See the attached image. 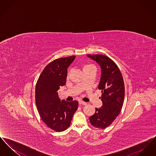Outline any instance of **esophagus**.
I'll list each match as a JSON object with an SVG mask.
<instances>
[{"mask_svg": "<svg viewBox=\"0 0 156 156\" xmlns=\"http://www.w3.org/2000/svg\"><path fill=\"white\" fill-rule=\"evenodd\" d=\"M79 104H80V105H87V103L85 102L81 101H79Z\"/></svg>", "mask_w": 156, "mask_h": 156, "instance_id": "1", "label": "esophagus"}]
</instances>
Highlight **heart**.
<instances>
[{"instance_id": "1", "label": "heart", "mask_w": 156, "mask_h": 156, "mask_svg": "<svg viewBox=\"0 0 156 156\" xmlns=\"http://www.w3.org/2000/svg\"><path fill=\"white\" fill-rule=\"evenodd\" d=\"M92 69H95V70L97 69L96 67L92 64H86L83 67V71L84 73L86 71H88L92 70ZM71 73H72V69H69L67 73V78H69L70 75L71 74Z\"/></svg>"}]
</instances>
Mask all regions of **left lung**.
Wrapping results in <instances>:
<instances>
[{
  "label": "left lung",
  "instance_id": "1",
  "mask_svg": "<svg viewBox=\"0 0 156 156\" xmlns=\"http://www.w3.org/2000/svg\"><path fill=\"white\" fill-rule=\"evenodd\" d=\"M101 68L98 88L102 90V106L95 108V113L89 117L92 126L104 129L110 126L122 108L125 97V84L118 66L108 56L88 54Z\"/></svg>",
  "mask_w": 156,
  "mask_h": 156
}]
</instances>
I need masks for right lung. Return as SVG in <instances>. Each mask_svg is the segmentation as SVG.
<instances>
[{
    "label": "right lung",
    "instance_id": "right-lung-1",
    "mask_svg": "<svg viewBox=\"0 0 156 156\" xmlns=\"http://www.w3.org/2000/svg\"><path fill=\"white\" fill-rule=\"evenodd\" d=\"M75 56L54 60L40 75L36 86V104L45 124L55 132H62L69 126L78 109L77 101H61L58 90L66 83L67 68Z\"/></svg>",
    "mask_w": 156,
    "mask_h": 156
}]
</instances>
